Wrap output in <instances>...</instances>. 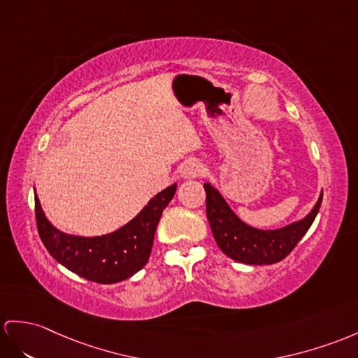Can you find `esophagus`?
<instances>
[{
	"label": "esophagus",
	"instance_id": "esophagus-1",
	"mask_svg": "<svg viewBox=\"0 0 358 358\" xmlns=\"http://www.w3.org/2000/svg\"><path fill=\"white\" fill-rule=\"evenodd\" d=\"M205 167L197 161H188L184 167L180 170V176L184 179H194L199 176H203L205 174Z\"/></svg>",
	"mask_w": 358,
	"mask_h": 358
}]
</instances>
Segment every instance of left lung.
Returning a JSON list of instances; mask_svg holds the SVG:
<instances>
[{
  "mask_svg": "<svg viewBox=\"0 0 358 358\" xmlns=\"http://www.w3.org/2000/svg\"><path fill=\"white\" fill-rule=\"evenodd\" d=\"M206 217L215 243L224 255L243 264H275L284 259L298 245L315 222L322 203L320 193L316 205L303 219L278 229H258L243 222L232 211L222 193L205 182Z\"/></svg>",
  "mask_w": 358,
  "mask_h": 358,
  "instance_id": "left-lung-1",
  "label": "left lung"
}]
</instances>
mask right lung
<instances>
[{
  "mask_svg": "<svg viewBox=\"0 0 358 358\" xmlns=\"http://www.w3.org/2000/svg\"><path fill=\"white\" fill-rule=\"evenodd\" d=\"M178 184H173L162 189L129 223L97 237H80L55 228L34 194L39 237L57 263L85 280L100 284L124 281L149 261L156 228Z\"/></svg>",
  "mask_w": 358,
  "mask_h": 358,
  "instance_id": "right-lung-1",
  "label": "right lung"
}]
</instances>
